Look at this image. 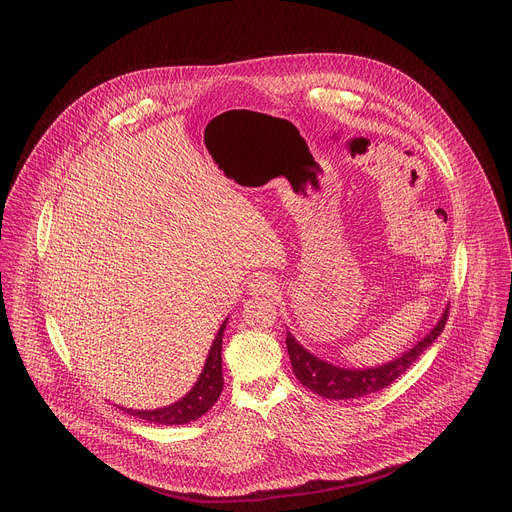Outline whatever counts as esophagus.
I'll return each instance as SVG.
<instances>
[{
  "label": "esophagus",
  "instance_id": "34e87169",
  "mask_svg": "<svg viewBox=\"0 0 512 512\" xmlns=\"http://www.w3.org/2000/svg\"><path fill=\"white\" fill-rule=\"evenodd\" d=\"M277 289L275 281L269 277V275H255L251 281H249V291L255 296H271L273 291Z\"/></svg>",
  "mask_w": 512,
  "mask_h": 512
}]
</instances>
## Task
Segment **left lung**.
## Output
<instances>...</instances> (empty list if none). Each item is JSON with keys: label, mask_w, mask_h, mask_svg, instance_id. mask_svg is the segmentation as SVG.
<instances>
[{"label": "left lung", "mask_w": 512, "mask_h": 512, "mask_svg": "<svg viewBox=\"0 0 512 512\" xmlns=\"http://www.w3.org/2000/svg\"><path fill=\"white\" fill-rule=\"evenodd\" d=\"M450 306H446L442 318L437 324L409 350H405L395 360H389L379 367L371 369H344L336 367V364L318 358L316 354L308 352L291 332L285 336L287 354L291 360V369H294L296 379L308 387L310 391L318 393L326 399H358L364 395L377 393L385 387H389L393 381H397L411 364L425 352L427 346L435 342V338L442 334L446 328Z\"/></svg>", "instance_id": "1"}]
</instances>
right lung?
<instances>
[{
  "label": "right lung",
  "instance_id": "obj_1",
  "mask_svg": "<svg viewBox=\"0 0 512 512\" xmlns=\"http://www.w3.org/2000/svg\"><path fill=\"white\" fill-rule=\"evenodd\" d=\"M229 318L218 328L212 346L208 350L204 369L198 377V381L194 383V387L176 403L166 405L162 409H152V411H139V409H125L119 407L123 411H127L133 417L152 421V423H160V425H184L190 423L198 417H202L214 403L216 399L221 397L223 393V334L227 328Z\"/></svg>",
  "mask_w": 512,
  "mask_h": 512
}]
</instances>
